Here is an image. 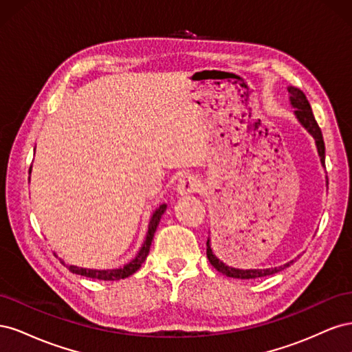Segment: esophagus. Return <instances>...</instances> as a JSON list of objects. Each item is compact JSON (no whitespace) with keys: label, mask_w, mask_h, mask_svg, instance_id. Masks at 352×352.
<instances>
[{"label":"esophagus","mask_w":352,"mask_h":352,"mask_svg":"<svg viewBox=\"0 0 352 352\" xmlns=\"http://www.w3.org/2000/svg\"><path fill=\"white\" fill-rule=\"evenodd\" d=\"M201 189V182L199 179L194 175H184L182 177L179 179L177 186H176V192L180 197H186L190 194L199 192Z\"/></svg>","instance_id":"34e87169"}]
</instances>
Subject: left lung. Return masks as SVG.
Here are the masks:
<instances>
[{"mask_svg":"<svg viewBox=\"0 0 352 352\" xmlns=\"http://www.w3.org/2000/svg\"><path fill=\"white\" fill-rule=\"evenodd\" d=\"M287 92H289V102H291V107L294 109L295 119L308 133L311 135V138L316 142V146H317L318 157H320V163L324 167V157H326V154H324V141H323V135H322L320 127H318V124L314 119L311 105H310V102H308L305 94L300 88L287 87ZM326 186H327V176H326ZM207 258L211 263L212 267H214L217 272L228 276V278H233V279L264 278V276H270V274H274L278 272H282L286 267H289V265L296 260V258L291 260L283 265H279V267H272V269H247V270L235 269V267H230V265L225 264L220 258L216 257V254L212 252V248H211L210 236L207 239Z\"/></svg>","mask_w":352,"mask_h":352,"instance_id":"8db88e82","label":"left lung"}]
</instances>
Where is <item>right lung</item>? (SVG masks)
<instances>
[{
    "label": "right lung",
    "mask_w": 352,
    "mask_h": 352,
    "mask_svg": "<svg viewBox=\"0 0 352 352\" xmlns=\"http://www.w3.org/2000/svg\"><path fill=\"white\" fill-rule=\"evenodd\" d=\"M29 175H30V170H29ZM29 180H30V177H29ZM166 208H167L166 204H162L158 208H155V211L153 212V216L150 219V225H148V232H146V236H145V241L142 243L141 250L138 251L135 258H132L129 263L122 265V267L113 269V270H97V269H83V267H78V265H70V264H66L63 260H60V261L65 264L72 273L85 276V278L98 279V280H120V279L129 278V276L140 269L142 263L146 260V255H148V252H150L154 233L157 230L160 219H162V216L164 214Z\"/></svg>",
    "instance_id": "1"
}]
</instances>
